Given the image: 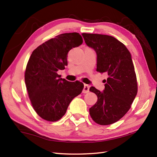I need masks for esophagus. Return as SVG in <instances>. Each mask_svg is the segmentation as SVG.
<instances>
[{
	"label": "esophagus",
	"instance_id": "1",
	"mask_svg": "<svg viewBox=\"0 0 157 157\" xmlns=\"http://www.w3.org/2000/svg\"><path fill=\"white\" fill-rule=\"evenodd\" d=\"M90 90V86L87 84H84V89H83V93H88L89 92Z\"/></svg>",
	"mask_w": 157,
	"mask_h": 157
}]
</instances>
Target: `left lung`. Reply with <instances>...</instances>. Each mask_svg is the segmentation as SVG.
Listing matches in <instances>:
<instances>
[{"label":"left lung","instance_id":"obj_1","mask_svg":"<svg viewBox=\"0 0 157 157\" xmlns=\"http://www.w3.org/2000/svg\"><path fill=\"white\" fill-rule=\"evenodd\" d=\"M86 45L97 55L96 71L108 75L102 92L94 87L90 91L98 101L90 108L92 119L99 125L114 123L123 117L137 94V79L131 54L126 46L108 35L83 33Z\"/></svg>","mask_w":157,"mask_h":157}]
</instances>
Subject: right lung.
<instances>
[{"label": "right lung", "instance_id": "add662e5", "mask_svg": "<svg viewBox=\"0 0 157 157\" xmlns=\"http://www.w3.org/2000/svg\"><path fill=\"white\" fill-rule=\"evenodd\" d=\"M83 43L79 33H65L43 43L32 52L26 67L25 82L33 108L43 119L56 121L65 114L84 84L68 82L57 74L67 65V53Z\"/></svg>", "mask_w": 157, "mask_h": 157}]
</instances>
